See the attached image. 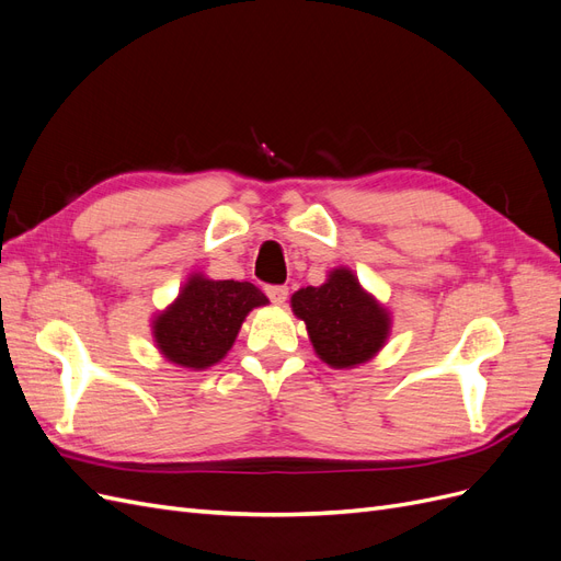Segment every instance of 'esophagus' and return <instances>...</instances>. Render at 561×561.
Returning a JSON list of instances; mask_svg holds the SVG:
<instances>
[{"mask_svg": "<svg viewBox=\"0 0 561 561\" xmlns=\"http://www.w3.org/2000/svg\"><path fill=\"white\" fill-rule=\"evenodd\" d=\"M266 297L274 304H283L287 299V287L285 285H266Z\"/></svg>", "mask_w": 561, "mask_h": 561, "instance_id": "34e87169", "label": "esophagus"}]
</instances>
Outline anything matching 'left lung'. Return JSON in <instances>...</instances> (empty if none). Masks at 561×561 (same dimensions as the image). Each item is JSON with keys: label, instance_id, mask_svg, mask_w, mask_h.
<instances>
[{"label": "left lung", "instance_id": "8db88e82", "mask_svg": "<svg viewBox=\"0 0 561 561\" xmlns=\"http://www.w3.org/2000/svg\"><path fill=\"white\" fill-rule=\"evenodd\" d=\"M293 311L307 322L316 353L332 367L369 360L388 336V313L348 268H334L328 283L295 293Z\"/></svg>", "mask_w": 561, "mask_h": 561}]
</instances>
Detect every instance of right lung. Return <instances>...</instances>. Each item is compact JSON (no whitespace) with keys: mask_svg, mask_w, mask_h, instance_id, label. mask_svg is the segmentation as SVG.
I'll return each instance as SVG.
<instances>
[{"mask_svg":"<svg viewBox=\"0 0 561 561\" xmlns=\"http://www.w3.org/2000/svg\"><path fill=\"white\" fill-rule=\"evenodd\" d=\"M266 301L252 283L194 276L173 307L157 318V344L171 363L206 369L225 358L245 316Z\"/></svg>","mask_w":561,"mask_h":561,"instance_id":"right-lung-1","label":"right lung"}]
</instances>
